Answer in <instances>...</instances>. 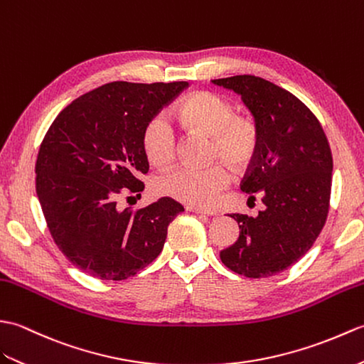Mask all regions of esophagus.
<instances>
[{
	"label": "esophagus",
	"instance_id": "1",
	"mask_svg": "<svg viewBox=\"0 0 364 364\" xmlns=\"http://www.w3.org/2000/svg\"><path fill=\"white\" fill-rule=\"evenodd\" d=\"M185 208H187V212H193V213H200V215H207V216H215L216 215V212H213V210L199 208V207H195V205H187Z\"/></svg>",
	"mask_w": 364,
	"mask_h": 364
}]
</instances>
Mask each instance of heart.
Here are the masks:
<instances>
[{
    "instance_id": "obj_1",
    "label": "heart",
    "mask_w": 364,
    "mask_h": 364,
    "mask_svg": "<svg viewBox=\"0 0 364 364\" xmlns=\"http://www.w3.org/2000/svg\"><path fill=\"white\" fill-rule=\"evenodd\" d=\"M174 117L187 131L210 135L212 160L225 161L235 173H245L254 164L260 146L258 127L249 117L237 115L235 106L224 96L212 92L193 93L177 104ZM141 148L156 166H166L176 159V135L164 117L151 118L144 126ZM229 182V171L221 164L207 168L179 166L160 174L156 190L185 204L208 207L215 204Z\"/></svg>"
}]
</instances>
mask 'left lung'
Returning <instances> with one entry per match:
<instances>
[{"label": "left lung", "mask_w": 364, "mask_h": 364, "mask_svg": "<svg viewBox=\"0 0 364 364\" xmlns=\"http://www.w3.org/2000/svg\"><path fill=\"white\" fill-rule=\"evenodd\" d=\"M241 95L260 132L254 164L241 181L264 208L230 216L240 237L220 252L233 272L250 279L288 269L311 249L327 221L333 159L319 119L285 88L252 75L212 80Z\"/></svg>", "instance_id": "left-lung-1"}]
</instances>
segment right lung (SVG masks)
<instances>
[{
    "label": "right lung",
    "instance_id": "obj_1",
    "mask_svg": "<svg viewBox=\"0 0 364 364\" xmlns=\"http://www.w3.org/2000/svg\"><path fill=\"white\" fill-rule=\"evenodd\" d=\"M188 82H109L63 109L48 129L36 161V190L54 243L85 274L126 280L154 262L168 225L183 207L171 198L136 210L149 171L141 132Z\"/></svg>",
    "mask_w": 364,
    "mask_h": 364
}]
</instances>
